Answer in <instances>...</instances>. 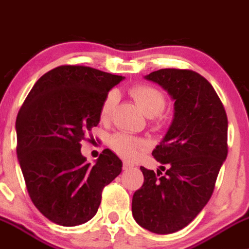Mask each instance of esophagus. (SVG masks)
<instances>
[{
  "label": "esophagus",
  "instance_id": "esophagus-1",
  "mask_svg": "<svg viewBox=\"0 0 249 249\" xmlns=\"http://www.w3.org/2000/svg\"><path fill=\"white\" fill-rule=\"evenodd\" d=\"M132 166H134V164L129 163V161H124V165H123V169H124V170H127V169H131Z\"/></svg>",
  "mask_w": 249,
  "mask_h": 249
}]
</instances>
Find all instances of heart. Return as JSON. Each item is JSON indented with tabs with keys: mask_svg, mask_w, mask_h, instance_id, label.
I'll list each match as a JSON object with an SVG mask.
<instances>
[{
	"mask_svg": "<svg viewBox=\"0 0 249 249\" xmlns=\"http://www.w3.org/2000/svg\"><path fill=\"white\" fill-rule=\"evenodd\" d=\"M131 96L137 103L142 112L147 117L152 118L160 114L165 107V98L163 93L156 88H152L148 85H139L131 89ZM117 102V93L109 92L103 100L101 106V118L107 119L114 108ZM142 141L137 137L131 136L126 134H117L113 135L110 139V146L113 147L118 154H120L124 158H132L137 154L139 149L142 147Z\"/></svg>",
	"mask_w": 249,
	"mask_h": 249,
	"instance_id": "heart-1",
	"label": "heart"
}]
</instances>
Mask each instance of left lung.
Returning a JSON list of instances; mask_svg holds the SVG:
<instances>
[{
  "label": "left lung",
  "instance_id": "8db88e82",
  "mask_svg": "<svg viewBox=\"0 0 249 249\" xmlns=\"http://www.w3.org/2000/svg\"><path fill=\"white\" fill-rule=\"evenodd\" d=\"M144 79L168 92L174 114L152 152L160 170L141 166L144 181L132 196V215L146 230L165 235L189 225L212 197L228 157V117L213 86L196 71L160 69Z\"/></svg>",
  "mask_w": 249,
  "mask_h": 249
}]
</instances>
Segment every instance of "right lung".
I'll list each match as a JSON object with an SVG mask.
<instances>
[{
	"instance_id": "add662e5",
	"label": "right lung",
	"mask_w": 249,
	"mask_h": 249,
	"mask_svg": "<svg viewBox=\"0 0 249 249\" xmlns=\"http://www.w3.org/2000/svg\"><path fill=\"white\" fill-rule=\"evenodd\" d=\"M124 76L60 66L41 76L16 122L17 156L29 196L52 223L76 226L95 216L102 190L123 161L105 149L93 165L81 154L85 134L101 120L103 100Z\"/></svg>"
}]
</instances>
